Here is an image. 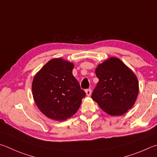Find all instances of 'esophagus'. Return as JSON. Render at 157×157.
Returning <instances> with one entry per match:
<instances>
[{
  "label": "esophagus",
  "mask_w": 157,
  "mask_h": 157,
  "mask_svg": "<svg viewBox=\"0 0 157 157\" xmlns=\"http://www.w3.org/2000/svg\"><path fill=\"white\" fill-rule=\"evenodd\" d=\"M86 95H88V96H90V95H91V89L90 88H88V89H86Z\"/></svg>",
  "instance_id": "esophagus-1"
}]
</instances>
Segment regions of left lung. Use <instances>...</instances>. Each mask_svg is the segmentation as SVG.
Returning <instances> with one entry per match:
<instances>
[{
  "label": "left lung",
  "instance_id": "8db88e82",
  "mask_svg": "<svg viewBox=\"0 0 157 157\" xmlns=\"http://www.w3.org/2000/svg\"><path fill=\"white\" fill-rule=\"evenodd\" d=\"M99 79L91 98L104 112L121 115L135 104L139 93L135 74L120 59L110 58L95 70Z\"/></svg>",
  "mask_w": 157,
  "mask_h": 157
}]
</instances>
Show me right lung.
Here are the masks:
<instances>
[{"mask_svg": "<svg viewBox=\"0 0 157 157\" xmlns=\"http://www.w3.org/2000/svg\"><path fill=\"white\" fill-rule=\"evenodd\" d=\"M73 64L61 58L49 61L34 77L32 93L40 110L47 117L66 120L80 107L86 96L72 73Z\"/></svg>", "mask_w": 157, "mask_h": 157, "instance_id": "right-lung-1", "label": "right lung"}]
</instances>
